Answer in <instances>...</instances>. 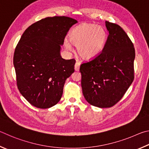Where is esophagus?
Segmentation results:
<instances>
[{
    "label": "esophagus",
    "instance_id": "obj_1",
    "mask_svg": "<svg viewBox=\"0 0 149 149\" xmlns=\"http://www.w3.org/2000/svg\"><path fill=\"white\" fill-rule=\"evenodd\" d=\"M80 65V63L79 61H77L76 63H75V65H74V70H76V71H79V70Z\"/></svg>",
    "mask_w": 149,
    "mask_h": 149
}]
</instances>
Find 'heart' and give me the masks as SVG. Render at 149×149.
Instances as JSON below:
<instances>
[{
	"label": "heart",
	"mask_w": 149,
	"mask_h": 149,
	"mask_svg": "<svg viewBox=\"0 0 149 149\" xmlns=\"http://www.w3.org/2000/svg\"><path fill=\"white\" fill-rule=\"evenodd\" d=\"M69 38L70 42L77 46L79 56L90 60L97 57L103 50L107 40V33L101 26L82 23L70 31ZM65 46L67 49H71L67 40H65Z\"/></svg>",
	"instance_id": "1"
}]
</instances>
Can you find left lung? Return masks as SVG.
<instances>
[{"instance_id":"1","label":"left lung","mask_w":149,"mask_h":149,"mask_svg":"<svg viewBox=\"0 0 149 149\" xmlns=\"http://www.w3.org/2000/svg\"><path fill=\"white\" fill-rule=\"evenodd\" d=\"M105 25L109 36L103 50L80 67L83 95L100 108L118 103L134 79V44L120 26L107 21Z\"/></svg>"}]
</instances>
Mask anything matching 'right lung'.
Segmentation results:
<instances>
[{"label":"right lung","mask_w":149,"mask_h":149,"mask_svg":"<svg viewBox=\"0 0 149 149\" xmlns=\"http://www.w3.org/2000/svg\"><path fill=\"white\" fill-rule=\"evenodd\" d=\"M77 21L66 16L48 17L29 26L14 54L18 90L31 105L48 109L59 102L65 80L74 71L75 60L65 59L61 46Z\"/></svg>","instance_id":"add662e5"}]
</instances>
